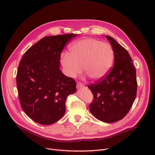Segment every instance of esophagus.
Instances as JSON below:
<instances>
[{"label": "esophagus", "mask_w": 155, "mask_h": 155, "mask_svg": "<svg viewBox=\"0 0 155 155\" xmlns=\"http://www.w3.org/2000/svg\"><path fill=\"white\" fill-rule=\"evenodd\" d=\"M84 86V84H82V82H78L77 83V88H78V89L82 88V87H83Z\"/></svg>", "instance_id": "1"}]
</instances>
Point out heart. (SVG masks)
Masks as SVG:
<instances>
[{
    "mask_svg": "<svg viewBox=\"0 0 155 155\" xmlns=\"http://www.w3.org/2000/svg\"><path fill=\"white\" fill-rule=\"evenodd\" d=\"M114 60V52L111 45L93 38L84 39L72 44L69 55L63 54L61 63L65 73L75 78L84 71L90 78L98 81L109 72Z\"/></svg>",
    "mask_w": 155,
    "mask_h": 155,
    "instance_id": "1",
    "label": "heart"
}]
</instances>
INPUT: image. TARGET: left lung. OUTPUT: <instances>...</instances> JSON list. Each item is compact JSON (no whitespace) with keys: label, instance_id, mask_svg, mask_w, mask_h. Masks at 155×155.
Instances as JSON below:
<instances>
[{"label":"left lung","instance_id":"obj_1","mask_svg":"<svg viewBox=\"0 0 155 155\" xmlns=\"http://www.w3.org/2000/svg\"><path fill=\"white\" fill-rule=\"evenodd\" d=\"M114 56L113 68L102 80L88 85L94 95L91 113L107 123L117 122L129 112L135 99L136 71L127 51L113 38L106 36Z\"/></svg>","mask_w":155,"mask_h":155}]
</instances>
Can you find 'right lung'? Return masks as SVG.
Returning <instances> with one entry per match:
<instances>
[{"instance_id": "right-lung-1", "label": "right lung", "mask_w": 155, "mask_h": 155, "mask_svg": "<svg viewBox=\"0 0 155 155\" xmlns=\"http://www.w3.org/2000/svg\"><path fill=\"white\" fill-rule=\"evenodd\" d=\"M75 34L44 37L23 56L16 85L23 110L42 125L58 121L65 113L67 97L76 92V83L60 70V55Z\"/></svg>"}]
</instances>
